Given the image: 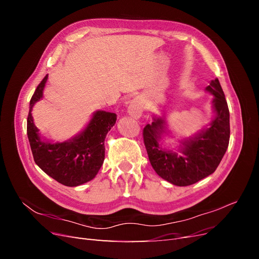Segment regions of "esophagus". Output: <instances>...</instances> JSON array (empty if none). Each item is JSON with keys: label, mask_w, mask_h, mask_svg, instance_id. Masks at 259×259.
Returning <instances> with one entry per match:
<instances>
[{"label": "esophagus", "mask_w": 259, "mask_h": 259, "mask_svg": "<svg viewBox=\"0 0 259 259\" xmlns=\"http://www.w3.org/2000/svg\"><path fill=\"white\" fill-rule=\"evenodd\" d=\"M127 112L131 116L135 117V119H138V117L142 115L143 113V108H142V105H140V103L138 100H132L131 104L128 105V108H127Z\"/></svg>", "instance_id": "34e87169"}]
</instances>
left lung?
Listing matches in <instances>:
<instances>
[{
	"label": "left lung",
	"instance_id": "8db88e82",
	"mask_svg": "<svg viewBox=\"0 0 259 259\" xmlns=\"http://www.w3.org/2000/svg\"><path fill=\"white\" fill-rule=\"evenodd\" d=\"M205 91L213 95L214 119L194 135L178 139L175 150L163 146L164 137L173 138L164 115L153 114V122L144 128V142L153 169L175 186H190L213 174L229 145V109L218 79L211 80Z\"/></svg>",
	"mask_w": 259,
	"mask_h": 259
}]
</instances>
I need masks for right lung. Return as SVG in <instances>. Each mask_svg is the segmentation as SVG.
<instances>
[{
    "instance_id": "right-lung-1",
    "label": "right lung",
    "mask_w": 259,
    "mask_h": 259,
    "mask_svg": "<svg viewBox=\"0 0 259 259\" xmlns=\"http://www.w3.org/2000/svg\"><path fill=\"white\" fill-rule=\"evenodd\" d=\"M45 75L30 100L27 119V135L34 162L44 173L58 183L76 187L95 178L105 160V139L115 124L116 114L104 110L93 113L92 119L79 134L62 143L44 138L35 126L32 109L43 98Z\"/></svg>"
}]
</instances>
